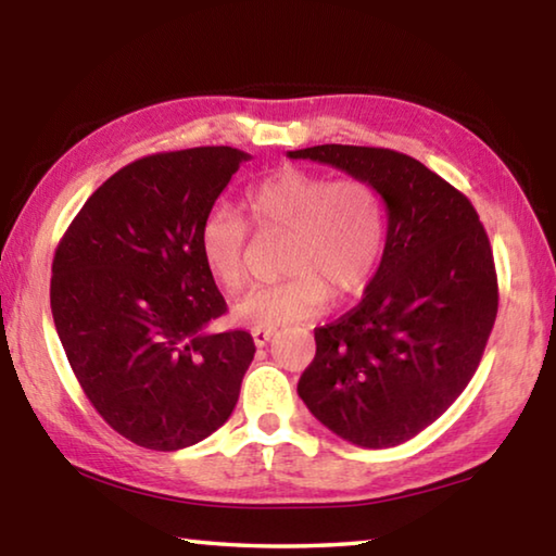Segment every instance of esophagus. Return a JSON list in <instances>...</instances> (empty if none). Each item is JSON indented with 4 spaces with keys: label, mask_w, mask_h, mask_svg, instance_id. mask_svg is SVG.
Masks as SVG:
<instances>
[{
    "label": "esophagus",
    "mask_w": 556,
    "mask_h": 556,
    "mask_svg": "<svg viewBox=\"0 0 556 556\" xmlns=\"http://www.w3.org/2000/svg\"><path fill=\"white\" fill-rule=\"evenodd\" d=\"M271 336H275V331H269V328H252V341H255V345H267L271 341Z\"/></svg>",
    "instance_id": "obj_1"
}]
</instances>
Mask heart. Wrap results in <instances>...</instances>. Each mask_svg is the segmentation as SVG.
<instances>
[{
	"label": "heart",
	"instance_id": "b5f03b06",
	"mask_svg": "<svg viewBox=\"0 0 556 556\" xmlns=\"http://www.w3.org/2000/svg\"><path fill=\"white\" fill-rule=\"evenodd\" d=\"M244 208L262 232H287L285 269L277 285L257 287L235 301V321L269 328L316 316L328 294L355 296L380 267L388 223L380 193L361 178L285 166L248 188ZM250 228L230 208H213L199 230V252L223 289L248 281Z\"/></svg>",
	"mask_w": 556,
	"mask_h": 556
}]
</instances>
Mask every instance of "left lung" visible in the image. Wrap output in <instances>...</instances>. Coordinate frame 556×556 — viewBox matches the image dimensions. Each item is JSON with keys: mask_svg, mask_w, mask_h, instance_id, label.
<instances>
[{"mask_svg": "<svg viewBox=\"0 0 556 556\" xmlns=\"http://www.w3.org/2000/svg\"><path fill=\"white\" fill-rule=\"evenodd\" d=\"M368 181L388 205V240L361 304L316 328L299 380L314 417L351 444H404L456 402L497 314L491 240L464 193L407 154L321 144L289 152Z\"/></svg>", "mask_w": 556, "mask_h": 556, "instance_id": "1", "label": "left lung"}]
</instances>
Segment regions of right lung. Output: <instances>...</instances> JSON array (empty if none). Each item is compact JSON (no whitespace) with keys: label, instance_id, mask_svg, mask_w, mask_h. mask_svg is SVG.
Listing matches in <instances>:
<instances>
[{"label":"right lung","instance_id":"1","mask_svg":"<svg viewBox=\"0 0 556 556\" xmlns=\"http://www.w3.org/2000/svg\"><path fill=\"white\" fill-rule=\"evenodd\" d=\"M250 154L195 147L137 159L102 184L59 242L51 312L83 392L131 444L193 446L223 427L255 357L228 312L199 230Z\"/></svg>","mask_w":556,"mask_h":556}]
</instances>
